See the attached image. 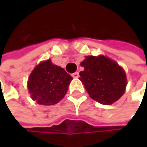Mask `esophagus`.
Returning a JSON list of instances; mask_svg holds the SVG:
<instances>
[{"label":"esophagus","instance_id":"esophagus-1","mask_svg":"<svg viewBox=\"0 0 147 147\" xmlns=\"http://www.w3.org/2000/svg\"><path fill=\"white\" fill-rule=\"evenodd\" d=\"M72 77L74 78H78L79 77V73L78 72H75V73H73L72 74Z\"/></svg>","mask_w":147,"mask_h":147}]
</instances>
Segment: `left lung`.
I'll list each match as a JSON object with an SVG mask.
<instances>
[{
    "label": "left lung",
    "mask_w": 147,
    "mask_h": 147,
    "mask_svg": "<svg viewBox=\"0 0 147 147\" xmlns=\"http://www.w3.org/2000/svg\"><path fill=\"white\" fill-rule=\"evenodd\" d=\"M80 81L89 96L103 105H111L123 95L127 78L124 69L105 55L86 56L80 63Z\"/></svg>",
    "instance_id": "left-lung-1"
}]
</instances>
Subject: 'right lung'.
Listing matches in <instances>:
<instances>
[{
	"label": "right lung",
	"mask_w": 147,
	"mask_h": 147,
	"mask_svg": "<svg viewBox=\"0 0 147 147\" xmlns=\"http://www.w3.org/2000/svg\"><path fill=\"white\" fill-rule=\"evenodd\" d=\"M72 79L64 69L53 64L48 59L33 69L27 81V88L31 98L38 104L51 106L63 99Z\"/></svg>",
	"instance_id": "1"
}]
</instances>
